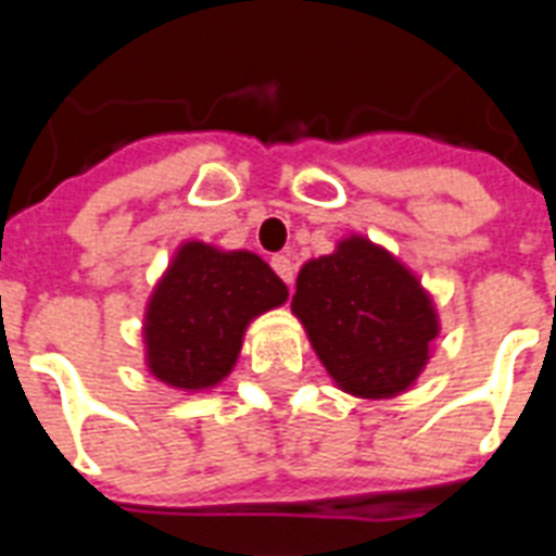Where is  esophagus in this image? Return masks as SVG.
<instances>
[{"mask_svg": "<svg viewBox=\"0 0 556 556\" xmlns=\"http://www.w3.org/2000/svg\"><path fill=\"white\" fill-rule=\"evenodd\" d=\"M270 268L277 270V277L282 279L288 288L294 286L296 268H294V262H291V256H288V253H277V256H270Z\"/></svg>", "mask_w": 556, "mask_h": 556, "instance_id": "obj_1", "label": "esophagus"}]
</instances>
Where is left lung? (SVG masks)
<instances>
[{
	"mask_svg": "<svg viewBox=\"0 0 556 556\" xmlns=\"http://www.w3.org/2000/svg\"><path fill=\"white\" fill-rule=\"evenodd\" d=\"M291 308L338 387L361 397L404 392L439 334L418 279L357 236L303 265Z\"/></svg>",
	"mask_w": 556,
	"mask_h": 556,
	"instance_id": "left-lung-1",
	"label": "left lung"
}]
</instances>
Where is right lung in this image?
I'll return each mask as SVG.
<instances>
[{
  "mask_svg": "<svg viewBox=\"0 0 556 556\" xmlns=\"http://www.w3.org/2000/svg\"><path fill=\"white\" fill-rule=\"evenodd\" d=\"M286 296V282L260 256L185 244L150 300V371L169 387H213L233 369L244 326Z\"/></svg>",
  "mask_w": 556,
  "mask_h": 556,
  "instance_id": "right-lung-1",
  "label": "right lung"
}]
</instances>
